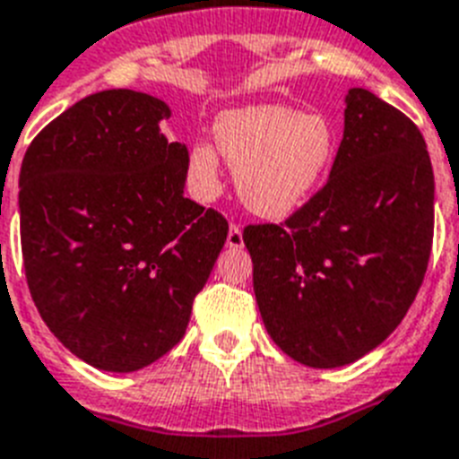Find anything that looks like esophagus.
Here are the masks:
<instances>
[{"instance_id":"34e87169","label":"esophagus","mask_w":459,"mask_h":459,"mask_svg":"<svg viewBox=\"0 0 459 459\" xmlns=\"http://www.w3.org/2000/svg\"><path fill=\"white\" fill-rule=\"evenodd\" d=\"M227 246H230V248H241V246H244V234H241V227L238 225H230Z\"/></svg>"}]
</instances>
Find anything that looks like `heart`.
<instances>
[{"mask_svg": "<svg viewBox=\"0 0 459 459\" xmlns=\"http://www.w3.org/2000/svg\"><path fill=\"white\" fill-rule=\"evenodd\" d=\"M215 145L234 169L237 192L248 211L286 218L314 195L335 157V131L324 115L283 105L230 109L213 126ZM189 185L199 196L218 192L213 147L196 143L187 157Z\"/></svg>", "mask_w": 459, "mask_h": 459, "instance_id": "1", "label": "heart"}]
</instances>
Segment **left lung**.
I'll use <instances>...</instances> for the list:
<instances>
[{
    "instance_id": "1",
    "label": "left lung",
    "mask_w": 459,
    "mask_h": 459,
    "mask_svg": "<svg viewBox=\"0 0 459 459\" xmlns=\"http://www.w3.org/2000/svg\"><path fill=\"white\" fill-rule=\"evenodd\" d=\"M434 238V170L420 128L350 89L331 178L286 221L244 230L264 328L312 368L357 361L401 324Z\"/></svg>"
}]
</instances>
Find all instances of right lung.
<instances>
[{"mask_svg": "<svg viewBox=\"0 0 459 459\" xmlns=\"http://www.w3.org/2000/svg\"><path fill=\"white\" fill-rule=\"evenodd\" d=\"M164 100L131 89L82 98L21 166L25 279L44 324L93 368L134 373L176 347L227 238L183 195L187 147Z\"/></svg>", "mask_w": 459, "mask_h": 459, "instance_id": "add662e5", "label": "right lung"}]
</instances>
